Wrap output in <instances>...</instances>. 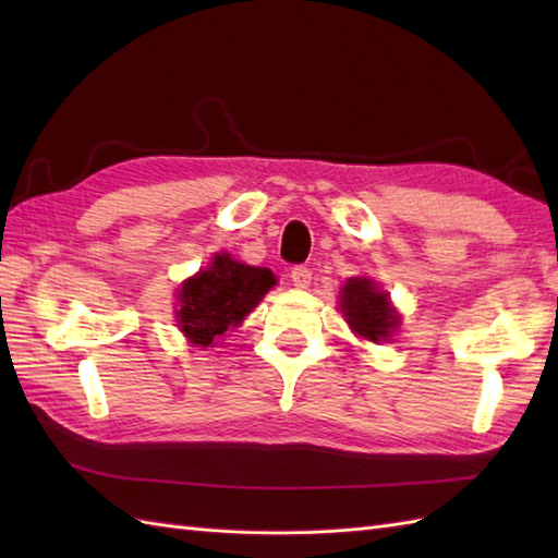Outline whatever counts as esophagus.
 Wrapping results in <instances>:
<instances>
[{"instance_id":"esophagus-1","label":"esophagus","mask_w":558,"mask_h":558,"mask_svg":"<svg viewBox=\"0 0 558 558\" xmlns=\"http://www.w3.org/2000/svg\"><path fill=\"white\" fill-rule=\"evenodd\" d=\"M290 278H292V282L298 288H310V282H312V268L310 266H294L292 270H290Z\"/></svg>"}]
</instances>
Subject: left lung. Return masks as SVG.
<instances>
[{"label":"left lung","mask_w":558,"mask_h":558,"mask_svg":"<svg viewBox=\"0 0 558 558\" xmlns=\"http://www.w3.org/2000/svg\"><path fill=\"white\" fill-rule=\"evenodd\" d=\"M340 306L354 333L366 340H386L398 326V316L390 310L388 298L366 278H350L345 282L340 292Z\"/></svg>","instance_id":"1"}]
</instances>
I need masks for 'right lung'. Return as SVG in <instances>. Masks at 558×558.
Segmentation results:
<instances>
[{"label": "right lung", "mask_w": 558, "mask_h": 558, "mask_svg": "<svg viewBox=\"0 0 558 558\" xmlns=\"http://www.w3.org/2000/svg\"><path fill=\"white\" fill-rule=\"evenodd\" d=\"M272 286L276 278L268 268H252L218 254L210 268L182 286V306L177 312L182 333L194 345L208 348L230 326H240Z\"/></svg>", "instance_id": "right-lung-1"}]
</instances>
